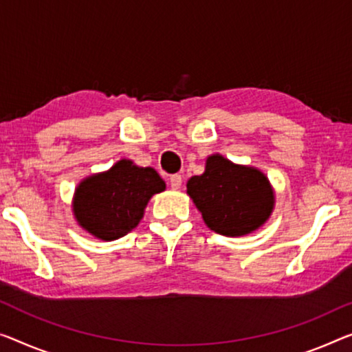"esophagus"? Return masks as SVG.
<instances>
[{
  "label": "esophagus",
  "mask_w": 352,
  "mask_h": 352,
  "mask_svg": "<svg viewBox=\"0 0 352 352\" xmlns=\"http://www.w3.org/2000/svg\"><path fill=\"white\" fill-rule=\"evenodd\" d=\"M168 182H170L171 188H175V190H177V188L182 186V177H181V175H171L168 177Z\"/></svg>",
  "instance_id": "34e87169"
}]
</instances>
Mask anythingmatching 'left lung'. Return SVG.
Here are the masks:
<instances>
[{
  "label": "left lung",
  "instance_id": "1",
  "mask_svg": "<svg viewBox=\"0 0 352 352\" xmlns=\"http://www.w3.org/2000/svg\"><path fill=\"white\" fill-rule=\"evenodd\" d=\"M187 193L210 230L223 236H244L258 230L274 208L267 177L252 166L234 165L210 155L201 176L187 182Z\"/></svg>",
  "mask_w": 352,
  "mask_h": 352
}]
</instances>
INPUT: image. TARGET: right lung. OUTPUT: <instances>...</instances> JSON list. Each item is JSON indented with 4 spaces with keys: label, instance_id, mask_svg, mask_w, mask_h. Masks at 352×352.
I'll use <instances>...</instances> for the list:
<instances>
[{
    "label": "right lung",
    "instance_id": "right-lung-1",
    "mask_svg": "<svg viewBox=\"0 0 352 352\" xmlns=\"http://www.w3.org/2000/svg\"><path fill=\"white\" fill-rule=\"evenodd\" d=\"M165 182L151 166L120 160L107 173L91 176L75 190L74 212L78 223L104 241H115L132 231L154 193Z\"/></svg>",
    "mask_w": 352,
    "mask_h": 352
}]
</instances>
